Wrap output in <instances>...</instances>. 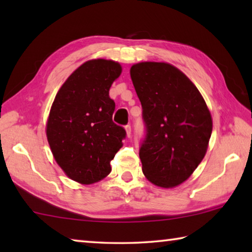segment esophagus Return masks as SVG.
<instances>
[{
	"label": "esophagus",
	"instance_id": "obj_1",
	"mask_svg": "<svg viewBox=\"0 0 252 252\" xmlns=\"http://www.w3.org/2000/svg\"><path fill=\"white\" fill-rule=\"evenodd\" d=\"M126 135L127 136H129V138H130V136H131V126L130 125H127V126H126Z\"/></svg>",
	"mask_w": 252,
	"mask_h": 252
}]
</instances>
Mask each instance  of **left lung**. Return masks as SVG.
Wrapping results in <instances>:
<instances>
[{
	"instance_id": "left-lung-1",
	"label": "left lung",
	"mask_w": 252,
	"mask_h": 252,
	"mask_svg": "<svg viewBox=\"0 0 252 252\" xmlns=\"http://www.w3.org/2000/svg\"><path fill=\"white\" fill-rule=\"evenodd\" d=\"M130 74L146 126L139 150L143 174L156 186H179L207 152L212 132L208 106L195 85L168 63H138Z\"/></svg>"
}]
</instances>
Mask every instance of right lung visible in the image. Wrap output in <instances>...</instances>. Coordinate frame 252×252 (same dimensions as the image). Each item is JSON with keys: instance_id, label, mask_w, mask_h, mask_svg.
Here are the masks:
<instances>
[{"instance_id": "add662e5", "label": "right lung", "mask_w": 252, "mask_h": 252, "mask_svg": "<svg viewBox=\"0 0 252 252\" xmlns=\"http://www.w3.org/2000/svg\"><path fill=\"white\" fill-rule=\"evenodd\" d=\"M121 71L118 62L91 60L78 67L55 95L46 135L55 161L76 182L91 185L105 178L122 147L126 132L112 121L116 103L109 95Z\"/></svg>"}]
</instances>
